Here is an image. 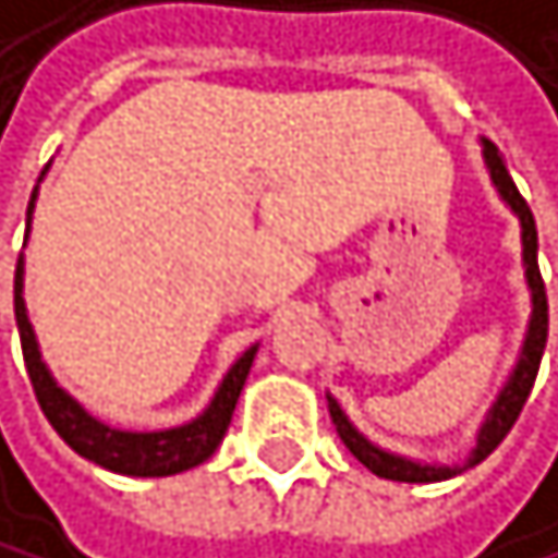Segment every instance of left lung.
I'll use <instances>...</instances> for the list:
<instances>
[{"label": "left lung", "mask_w": 558, "mask_h": 558, "mask_svg": "<svg viewBox=\"0 0 558 558\" xmlns=\"http://www.w3.org/2000/svg\"><path fill=\"white\" fill-rule=\"evenodd\" d=\"M484 162L490 170V180H495L501 201L518 214V221H522V262H525V279H529V289H532V320H529V333H525V344H522V357H518L514 372L508 378V385L501 388V396L490 405L487 420L477 433V447L474 453L466 457V463L460 466H436V463H415V460H405V457H396V453H385L378 450L372 439H364L351 420L344 415V409L337 405L333 396H327V405H330V420L337 426V436L344 439V447L368 466L372 474L385 477V481H405V484H433V481H447V477H457L463 474L466 466L481 463L484 457H490L501 439L511 433L514 420L522 415V405L529 402V391L535 385V375H538V364H542V351H546V337H549V300H546V282H542V272H538V231H535V218H532V207L525 204V197L518 194V186L505 167V159L498 153L495 143H487L484 138Z\"/></svg>", "instance_id": "obj_1"}]
</instances>
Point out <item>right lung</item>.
Masks as SVG:
<instances>
[{
	"instance_id": "1",
	"label": "right lung",
	"mask_w": 558,
	"mask_h": 558,
	"mask_svg": "<svg viewBox=\"0 0 558 558\" xmlns=\"http://www.w3.org/2000/svg\"><path fill=\"white\" fill-rule=\"evenodd\" d=\"M33 204H36V190H33L29 207H26V231H29V218H33ZM12 303H16L20 344H23V361H26V375H29L33 391H36V402H40V409L50 420V426L57 429V436L68 442L74 453L105 466V471L129 474V477H170V474H180V471H190V466L204 463L214 450L221 447V439H225V433L231 426L238 396H242L248 368H252L258 348H248L242 357L231 364V372L225 375L221 388L214 391L210 405L204 409V415H197L194 423L177 426V429H159V433H125V429H111V426L98 423L95 415H87L47 372L40 348H36L33 327L26 320L23 255L16 262Z\"/></svg>"
}]
</instances>
